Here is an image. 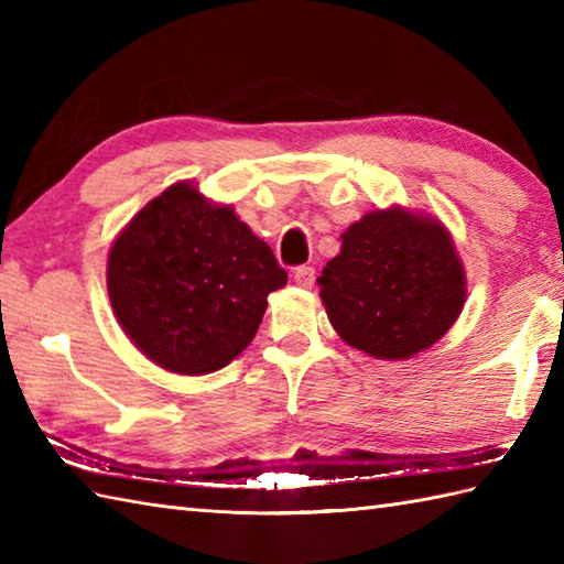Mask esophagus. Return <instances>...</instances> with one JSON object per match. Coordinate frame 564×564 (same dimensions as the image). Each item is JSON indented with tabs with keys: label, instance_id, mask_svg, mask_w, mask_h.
Returning a JSON list of instances; mask_svg holds the SVG:
<instances>
[{
	"label": "esophagus",
	"instance_id": "esophagus-1",
	"mask_svg": "<svg viewBox=\"0 0 564 564\" xmlns=\"http://www.w3.org/2000/svg\"><path fill=\"white\" fill-rule=\"evenodd\" d=\"M293 279H295L297 285H301V289H313V285H315V267H297L293 271Z\"/></svg>",
	"mask_w": 564,
	"mask_h": 564
}]
</instances>
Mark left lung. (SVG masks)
<instances>
[{"instance_id":"8db88e82","label":"left lung","mask_w":564,"mask_h":564,"mask_svg":"<svg viewBox=\"0 0 564 564\" xmlns=\"http://www.w3.org/2000/svg\"><path fill=\"white\" fill-rule=\"evenodd\" d=\"M341 239L317 283L346 344L398 361L429 349L458 319L465 275L441 223L402 208L373 210Z\"/></svg>"}]
</instances>
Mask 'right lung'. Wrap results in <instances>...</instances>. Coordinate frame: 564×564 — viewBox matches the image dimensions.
Instances as JSON below:
<instances>
[{"label": "right lung", "mask_w": 564, "mask_h": 564, "mask_svg": "<svg viewBox=\"0 0 564 564\" xmlns=\"http://www.w3.org/2000/svg\"><path fill=\"white\" fill-rule=\"evenodd\" d=\"M106 281L118 322L150 361L203 376L247 349L289 273L232 208L182 182L118 235Z\"/></svg>", "instance_id": "right-lung-1"}]
</instances>
